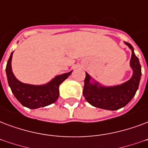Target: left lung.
<instances>
[{"mask_svg":"<svg viewBox=\"0 0 148 148\" xmlns=\"http://www.w3.org/2000/svg\"><path fill=\"white\" fill-rule=\"evenodd\" d=\"M125 43L132 49L130 66L134 70L133 76L121 85L106 88L96 82L95 84L90 83L91 77L86 73L83 95L87 101L93 106L112 111L117 110L128 104L136 94L141 77V66L131 44Z\"/></svg>","mask_w":148,"mask_h":148,"instance_id":"1","label":"left lung"}]
</instances>
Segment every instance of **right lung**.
<instances>
[{
    "mask_svg": "<svg viewBox=\"0 0 148 148\" xmlns=\"http://www.w3.org/2000/svg\"><path fill=\"white\" fill-rule=\"evenodd\" d=\"M11 53L6 66L8 82L11 92L22 106L29 109H38L53 104L59 97V86L65 79L68 77L69 73L56 76L51 82L45 85H32L19 82L11 71Z\"/></svg>",
    "mask_w": 148,
    "mask_h": 148,
    "instance_id": "add662e5",
    "label": "right lung"
}]
</instances>
